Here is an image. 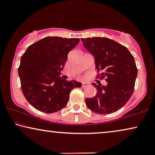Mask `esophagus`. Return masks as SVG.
Instances as JSON below:
<instances>
[{
  "instance_id": "1",
  "label": "esophagus",
  "mask_w": 155,
  "mask_h": 155,
  "mask_svg": "<svg viewBox=\"0 0 155 155\" xmlns=\"http://www.w3.org/2000/svg\"><path fill=\"white\" fill-rule=\"evenodd\" d=\"M87 85H89V82H83L82 83V87H85Z\"/></svg>"
}]
</instances>
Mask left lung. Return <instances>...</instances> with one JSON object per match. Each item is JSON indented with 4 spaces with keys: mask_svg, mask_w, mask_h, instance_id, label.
<instances>
[{
    "mask_svg": "<svg viewBox=\"0 0 155 155\" xmlns=\"http://www.w3.org/2000/svg\"><path fill=\"white\" fill-rule=\"evenodd\" d=\"M87 50L94 56L95 67L101 71L99 78H106V86L92 83L97 94L87 98V107L99 114H109L124 107L132 96L137 69L128 48L106 37L81 38Z\"/></svg>",
    "mask_w": 155,
    "mask_h": 155,
    "instance_id": "1",
    "label": "left lung"
}]
</instances>
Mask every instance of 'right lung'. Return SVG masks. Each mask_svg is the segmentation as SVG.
<instances>
[{"instance_id": "1", "label": "right lung", "mask_w": 155, "mask_h": 155, "mask_svg": "<svg viewBox=\"0 0 155 155\" xmlns=\"http://www.w3.org/2000/svg\"><path fill=\"white\" fill-rule=\"evenodd\" d=\"M78 38L47 37L29 46L21 57L18 68L21 88L36 109L51 114L66 106L73 88L82 83L60 76L68 54L79 43Z\"/></svg>"}]
</instances>
